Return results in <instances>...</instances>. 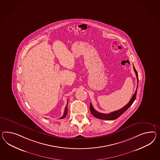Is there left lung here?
I'll list each match as a JSON object with an SVG mask.
<instances>
[{"mask_svg":"<svg viewBox=\"0 0 160 160\" xmlns=\"http://www.w3.org/2000/svg\"><path fill=\"white\" fill-rule=\"evenodd\" d=\"M133 70L135 72L136 75V78H137V81H138H138H139V79H138V72L136 71L134 66H133ZM137 90H138V85H137V88L134 94L133 95V96L132 97L131 99L130 100V101L128 103L126 106L122 107V108L119 109L118 110L112 112H110L109 114H103L99 112L98 111L96 110L93 108V106L92 105L91 102H90V110L92 114L96 118L98 119H104V120H114L115 119L118 118L119 117H120L121 115L123 114V112L127 110L128 108H129L131 106L132 104H133V102H134V101L135 100L136 97V93H137Z\"/></svg>","mask_w":160,"mask_h":160,"instance_id":"obj_1","label":"left lung"}]
</instances>
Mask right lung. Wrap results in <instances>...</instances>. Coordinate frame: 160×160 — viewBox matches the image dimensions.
<instances>
[{"label":"right lung","instance_id":"obj_1","mask_svg":"<svg viewBox=\"0 0 160 160\" xmlns=\"http://www.w3.org/2000/svg\"><path fill=\"white\" fill-rule=\"evenodd\" d=\"M68 100L67 101V106H66V107H65V110H64V114H63V115H62V117H61L60 119H63L64 118H66V117L67 116V113H68V109H67V105H68Z\"/></svg>","mask_w":160,"mask_h":160}]
</instances>
